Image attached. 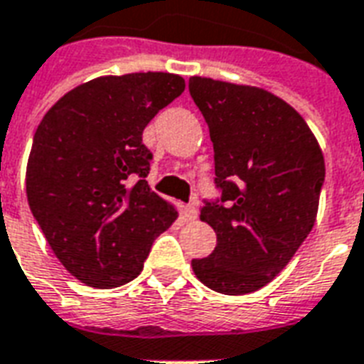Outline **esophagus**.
Instances as JSON below:
<instances>
[{
  "label": "esophagus",
  "instance_id": "obj_1",
  "mask_svg": "<svg viewBox=\"0 0 364 364\" xmlns=\"http://www.w3.org/2000/svg\"><path fill=\"white\" fill-rule=\"evenodd\" d=\"M198 218V212H196V208L193 206V204H189V206H185V220H189V222H193V220H196Z\"/></svg>",
  "mask_w": 364,
  "mask_h": 364
}]
</instances>
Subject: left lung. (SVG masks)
<instances>
[{
  "instance_id": "left-lung-1",
  "label": "left lung",
  "mask_w": 364,
  "mask_h": 364,
  "mask_svg": "<svg viewBox=\"0 0 364 364\" xmlns=\"http://www.w3.org/2000/svg\"><path fill=\"white\" fill-rule=\"evenodd\" d=\"M208 123L222 203L200 220L216 249L191 266L206 287L247 295L270 284L311 233L324 183V154L295 107L264 88L191 77Z\"/></svg>"
}]
</instances>
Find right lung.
<instances>
[{
    "mask_svg": "<svg viewBox=\"0 0 364 364\" xmlns=\"http://www.w3.org/2000/svg\"><path fill=\"white\" fill-rule=\"evenodd\" d=\"M183 90L173 73L107 75L75 86L40 121L26 198L53 255L82 284H129L179 216L144 179L152 154L142 131Z\"/></svg>",
    "mask_w": 364,
    "mask_h": 364,
    "instance_id": "right-lung-1",
    "label": "right lung"
}]
</instances>
